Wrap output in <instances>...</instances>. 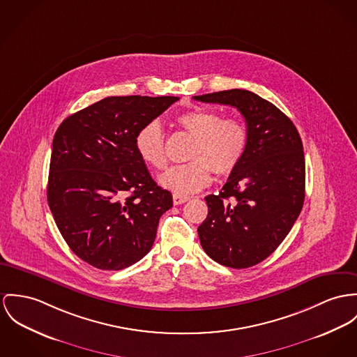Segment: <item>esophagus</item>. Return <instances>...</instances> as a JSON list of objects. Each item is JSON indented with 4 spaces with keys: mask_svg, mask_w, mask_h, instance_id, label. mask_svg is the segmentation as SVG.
Listing matches in <instances>:
<instances>
[{
    "mask_svg": "<svg viewBox=\"0 0 357 357\" xmlns=\"http://www.w3.org/2000/svg\"><path fill=\"white\" fill-rule=\"evenodd\" d=\"M172 201H174V205H181V204H185L186 201H189V197H188V195H182V194L174 192V194H172Z\"/></svg>",
    "mask_w": 357,
    "mask_h": 357,
    "instance_id": "34e87169",
    "label": "esophagus"
}]
</instances>
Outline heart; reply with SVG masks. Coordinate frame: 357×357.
<instances>
[{"mask_svg": "<svg viewBox=\"0 0 357 357\" xmlns=\"http://www.w3.org/2000/svg\"><path fill=\"white\" fill-rule=\"evenodd\" d=\"M181 126L192 142L185 165H172L160 175V185L176 194L199 192L211 183V172L225 175L242 162L248 145L247 125L239 118H224L215 110L195 107L178 115ZM135 146L139 159L162 169L167 165L165 135L158 121L145 123L136 135Z\"/></svg>", "mask_w": 357, "mask_h": 357, "instance_id": "b5f03b06", "label": "heart"}]
</instances>
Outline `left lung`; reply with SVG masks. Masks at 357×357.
<instances>
[{"instance_id":"obj_1","label":"left lung","mask_w":357,"mask_h":357,"mask_svg":"<svg viewBox=\"0 0 357 357\" xmlns=\"http://www.w3.org/2000/svg\"><path fill=\"white\" fill-rule=\"evenodd\" d=\"M194 99L238 109L250 136L242 162L219 194L205 197L208 216L198 227L201 246L224 266H254L280 246L301 215L302 139L282 111L254 92L228 89Z\"/></svg>"}]
</instances>
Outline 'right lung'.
Masks as SVG:
<instances>
[{
    "mask_svg": "<svg viewBox=\"0 0 357 357\" xmlns=\"http://www.w3.org/2000/svg\"><path fill=\"white\" fill-rule=\"evenodd\" d=\"M176 96H110L68 116L53 139L47 201L70 250L102 271L145 257L172 195L139 159L135 138Z\"/></svg>",
    "mask_w": 357,
    "mask_h": 357,
    "instance_id": "1",
    "label": "right lung"
}]
</instances>
